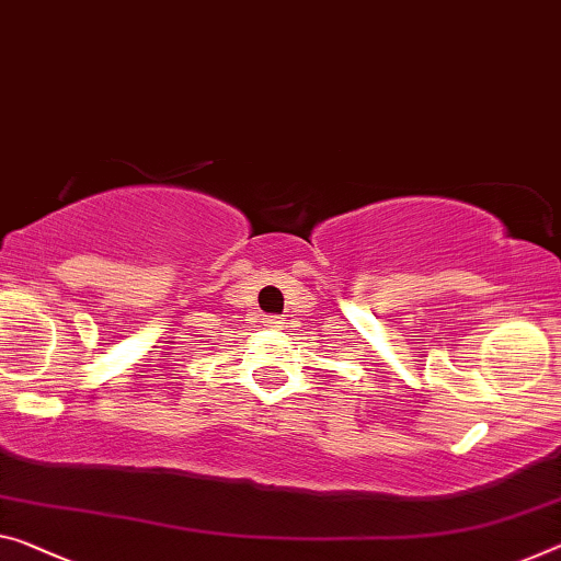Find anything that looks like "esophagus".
<instances>
[{"mask_svg": "<svg viewBox=\"0 0 561 561\" xmlns=\"http://www.w3.org/2000/svg\"><path fill=\"white\" fill-rule=\"evenodd\" d=\"M261 323H263V325H268V329H280V323H283V321H280L278 316H263V318H261Z\"/></svg>", "mask_w": 561, "mask_h": 561, "instance_id": "esophagus-1", "label": "esophagus"}]
</instances>
